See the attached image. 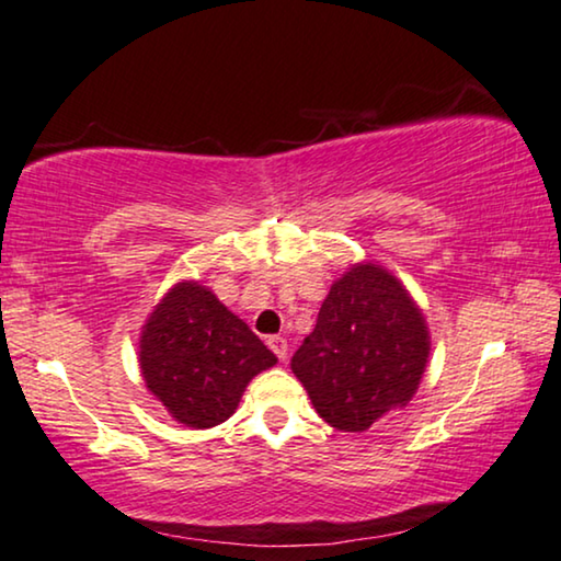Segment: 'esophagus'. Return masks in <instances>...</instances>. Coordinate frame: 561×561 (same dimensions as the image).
<instances>
[{
	"instance_id": "1",
	"label": "esophagus",
	"mask_w": 561,
	"mask_h": 561,
	"mask_svg": "<svg viewBox=\"0 0 561 561\" xmlns=\"http://www.w3.org/2000/svg\"><path fill=\"white\" fill-rule=\"evenodd\" d=\"M268 348L274 351L276 356L282 358V362H285L287 358V351H289V343H287V339H282V335H268Z\"/></svg>"
}]
</instances>
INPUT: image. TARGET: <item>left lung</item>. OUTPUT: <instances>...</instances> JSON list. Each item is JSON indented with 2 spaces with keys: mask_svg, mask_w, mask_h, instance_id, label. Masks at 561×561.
<instances>
[{
  "mask_svg": "<svg viewBox=\"0 0 561 561\" xmlns=\"http://www.w3.org/2000/svg\"><path fill=\"white\" fill-rule=\"evenodd\" d=\"M428 354V325L400 279L377 264H354L333 282L293 371L328 425L362 433L408 405Z\"/></svg>",
  "mask_w": 561,
  "mask_h": 561,
  "instance_id": "left-lung-1",
  "label": "left lung"
}]
</instances>
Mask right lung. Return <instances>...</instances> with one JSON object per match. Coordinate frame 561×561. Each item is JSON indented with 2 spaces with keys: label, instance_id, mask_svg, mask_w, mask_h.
<instances>
[{
  "label": "right lung",
  "instance_id": "right-lung-1",
  "mask_svg": "<svg viewBox=\"0 0 561 561\" xmlns=\"http://www.w3.org/2000/svg\"><path fill=\"white\" fill-rule=\"evenodd\" d=\"M138 362L171 417L213 428L236 413L245 385L276 356L210 289L179 282L148 316Z\"/></svg>",
  "mask_w": 561,
  "mask_h": 561
}]
</instances>
